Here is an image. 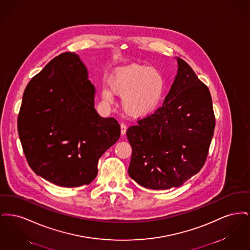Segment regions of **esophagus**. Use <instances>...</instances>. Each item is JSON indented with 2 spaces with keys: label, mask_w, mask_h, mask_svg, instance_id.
Masks as SVG:
<instances>
[{
  "label": "esophagus",
  "mask_w": 250,
  "mask_h": 250,
  "mask_svg": "<svg viewBox=\"0 0 250 250\" xmlns=\"http://www.w3.org/2000/svg\"><path fill=\"white\" fill-rule=\"evenodd\" d=\"M126 133V125L125 124H121V134L125 135Z\"/></svg>",
  "instance_id": "esophagus-1"
}]
</instances>
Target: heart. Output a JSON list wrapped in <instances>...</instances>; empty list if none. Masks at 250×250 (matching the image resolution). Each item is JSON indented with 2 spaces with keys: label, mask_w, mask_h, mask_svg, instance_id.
<instances>
[{
  "label": "heart",
  "mask_w": 250,
  "mask_h": 250,
  "mask_svg": "<svg viewBox=\"0 0 250 250\" xmlns=\"http://www.w3.org/2000/svg\"><path fill=\"white\" fill-rule=\"evenodd\" d=\"M110 89L104 88L102 96L111 103L112 93L123 97L122 105L129 115L143 117L154 112L159 106L166 88L162 73L146 65L130 64L119 67L111 74Z\"/></svg>",
  "instance_id": "heart-1"
}]
</instances>
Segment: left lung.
<instances>
[{"mask_svg":"<svg viewBox=\"0 0 250 250\" xmlns=\"http://www.w3.org/2000/svg\"><path fill=\"white\" fill-rule=\"evenodd\" d=\"M177 63V75L162 107L126 131L132 147L128 174L150 189L178 188L197 174L214 135L208 87L187 62L178 57Z\"/></svg>","mask_w":250,"mask_h":250,"instance_id":"left-lung-1","label":"left lung"}]
</instances>
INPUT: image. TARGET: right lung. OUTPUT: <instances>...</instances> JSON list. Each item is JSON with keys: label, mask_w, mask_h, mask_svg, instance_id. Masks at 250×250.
Instances as JSON below:
<instances>
[{"label": "right lung", "mask_w": 250, "mask_h": 250, "mask_svg": "<svg viewBox=\"0 0 250 250\" xmlns=\"http://www.w3.org/2000/svg\"><path fill=\"white\" fill-rule=\"evenodd\" d=\"M95 86L78 54L64 52L35 76L24 91L18 131L29 166L63 188L89 185L97 163L120 138L118 122L99 116Z\"/></svg>", "instance_id": "right-lung-1"}]
</instances>
